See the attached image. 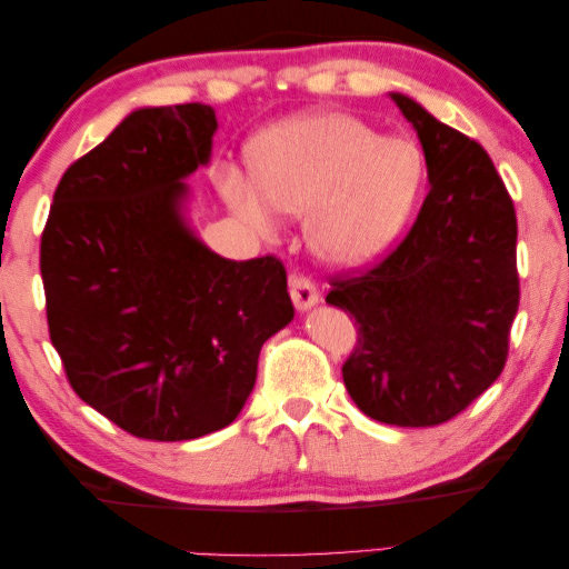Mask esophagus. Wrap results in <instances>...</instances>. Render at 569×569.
<instances>
[{
  "label": "esophagus",
  "instance_id": "34e87169",
  "mask_svg": "<svg viewBox=\"0 0 569 569\" xmlns=\"http://www.w3.org/2000/svg\"><path fill=\"white\" fill-rule=\"evenodd\" d=\"M290 297L297 310H310L312 305H318L320 292L315 287L312 279H307L305 274H292L290 277Z\"/></svg>",
  "mask_w": 569,
  "mask_h": 569
}]
</instances>
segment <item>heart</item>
<instances>
[{"label":"heart","mask_w":569,"mask_h":569,"mask_svg":"<svg viewBox=\"0 0 569 569\" xmlns=\"http://www.w3.org/2000/svg\"><path fill=\"white\" fill-rule=\"evenodd\" d=\"M251 183L234 169L219 189L241 219L272 229V212L307 217L315 254L356 267L380 254L411 217L426 161L406 136L383 138L346 113H305L272 126L249 153Z\"/></svg>","instance_id":"1"}]
</instances>
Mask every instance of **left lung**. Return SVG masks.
Masks as SVG:
<instances>
[{"instance_id":"left-lung-1","label":"left lung","mask_w":569,"mask_h":569,"mask_svg":"<svg viewBox=\"0 0 569 569\" xmlns=\"http://www.w3.org/2000/svg\"><path fill=\"white\" fill-rule=\"evenodd\" d=\"M421 138L428 189L408 234L325 297L358 325L342 366L350 398L372 421H451L505 370L519 307L515 201L489 153L393 92Z\"/></svg>"}]
</instances>
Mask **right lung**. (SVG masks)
I'll use <instances>...</instances> for the list:
<instances>
[{"label": "right lung", "instance_id": "right-lung-1", "mask_svg": "<svg viewBox=\"0 0 569 569\" xmlns=\"http://www.w3.org/2000/svg\"><path fill=\"white\" fill-rule=\"evenodd\" d=\"M201 102L141 108L54 189L40 269L50 340L70 386L136 439L229 426L264 340L295 318L277 257L213 254L181 217V179L209 161Z\"/></svg>", "mask_w": 569, "mask_h": 569}]
</instances>
